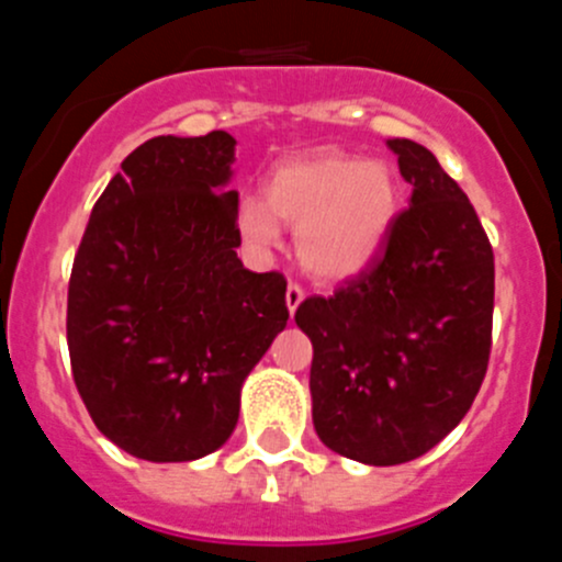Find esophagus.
Masks as SVG:
<instances>
[{
	"label": "esophagus",
	"mask_w": 562,
	"mask_h": 562,
	"mask_svg": "<svg viewBox=\"0 0 562 562\" xmlns=\"http://www.w3.org/2000/svg\"><path fill=\"white\" fill-rule=\"evenodd\" d=\"M301 301H304V290H301V284L290 281V284H286V310H290V315H295Z\"/></svg>",
	"instance_id": "obj_1"
}]
</instances>
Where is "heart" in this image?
<instances>
[{
	"instance_id": "obj_1",
	"label": "heart",
	"mask_w": 562,
	"mask_h": 562,
	"mask_svg": "<svg viewBox=\"0 0 562 562\" xmlns=\"http://www.w3.org/2000/svg\"><path fill=\"white\" fill-rule=\"evenodd\" d=\"M400 182L389 162L317 151L278 166L265 202H238L236 225L256 250L281 238L278 220L295 225L301 265L317 278H351L374 261L400 216Z\"/></svg>"
}]
</instances>
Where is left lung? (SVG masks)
<instances>
[{
  "mask_svg": "<svg viewBox=\"0 0 562 562\" xmlns=\"http://www.w3.org/2000/svg\"><path fill=\"white\" fill-rule=\"evenodd\" d=\"M411 205L385 250L295 324L312 340V422L326 448L362 464L419 459L464 419L493 346V247L434 154L389 140Z\"/></svg>",
  "mask_w": 562,
  "mask_h": 562,
  "instance_id": "obj_1",
  "label": "left lung"
}]
</instances>
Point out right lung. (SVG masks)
<instances>
[{"instance_id":"1","label":"right lung","mask_w":562,"mask_h":562,"mask_svg":"<svg viewBox=\"0 0 562 562\" xmlns=\"http://www.w3.org/2000/svg\"><path fill=\"white\" fill-rule=\"evenodd\" d=\"M236 140L151 137L121 162L72 261L67 346L95 428L146 461L220 450L278 331L286 281L236 256Z\"/></svg>"}]
</instances>
